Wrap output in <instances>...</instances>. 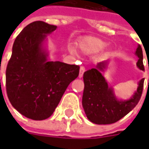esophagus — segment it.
I'll use <instances>...</instances> for the list:
<instances>
[{
    "instance_id": "1",
    "label": "esophagus",
    "mask_w": 149,
    "mask_h": 149,
    "mask_svg": "<svg viewBox=\"0 0 149 149\" xmlns=\"http://www.w3.org/2000/svg\"><path fill=\"white\" fill-rule=\"evenodd\" d=\"M85 71V68L84 67V66H81L80 67V69H79V78H82L83 77V74L84 73Z\"/></svg>"
}]
</instances>
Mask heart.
I'll list each match as a JSON object with an SVG mask.
<instances>
[{
	"label": "heart",
	"instance_id": "b5f03b06",
	"mask_svg": "<svg viewBox=\"0 0 149 149\" xmlns=\"http://www.w3.org/2000/svg\"><path fill=\"white\" fill-rule=\"evenodd\" d=\"M106 44L100 39L96 38H87L80 43V48L87 53L97 52L105 47ZM73 51L72 49H70Z\"/></svg>",
	"mask_w": 149,
	"mask_h": 149
}]
</instances>
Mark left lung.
I'll list each match as a JSON object with an SVG mask.
<instances>
[{"mask_svg": "<svg viewBox=\"0 0 149 149\" xmlns=\"http://www.w3.org/2000/svg\"><path fill=\"white\" fill-rule=\"evenodd\" d=\"M136 54L139 56L138 67L144 70L143 63V50L138 46ZM107 62L99 63L95 69L84 73V89L82 104L87 118L96 124H110L116 123L128 114L140 100L144 79L139 84L137 91L132 99L127 101H118L114 97L113 90L109 88L105 79L100 73L105 68Z\"/></svg>", "mask_w": 149, "mask_h": 149, "instance_id": "left-lung-1", "label": "left lung"}]
</instances>
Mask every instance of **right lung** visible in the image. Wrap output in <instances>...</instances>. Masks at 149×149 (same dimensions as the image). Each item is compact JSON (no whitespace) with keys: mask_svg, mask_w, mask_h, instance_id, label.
Here are the masks:
<instances>
[{"mask_svg":"<svg viewBox=\"0 0 149 149\" xmlns=\"http://www.w3.org/2000/svg\"><path fill=\"white\" fill-rule=\"evenodd\" d=\"M56 26L41 20L26 26L15 40L6 71V89L10 104L33 120L48 118L65 91L79 74V66L47 61L41 45Z\"/></svg>","mask_w":149,"mask_h":149,"instance_id":"right-lung-1","label":"right lung"}]
</instances>
